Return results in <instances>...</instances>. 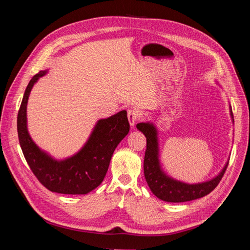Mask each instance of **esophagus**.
Wrapping results in <instances>:
<instances>
[{"instance_id": "34e87169", "label": "esophagus", "mask_w": 250, "mask_h": 250, "mask_svg": "<svg viewBox=\"0 0 250 250\" xmlns=\"http://www.w3.org/2000/svg\"><path fill=\"white\" fill-rule=\"evenodd\" d=\"M127 117H128V121H129L130 126L133 127L134 124L137 123V121L139 120V112L133 108H130V109H128Z\"/></svg>"}]
</instances>
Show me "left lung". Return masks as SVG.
Wrapping results in <instances>:
<instances>
[{"mask_svg":"<svg viewBox=\"0 0 250 250\" xmlns=\"http://www.w3.org/2000/svg\"><path fill=\"white\" fill-rule=\"evenodd\" d=\"M218 83V82H217ZM230 118L233 122L231 106H229ZM138 129L145 135L147 149L144 160V174L147 184L158 199L167 202H186L203 197L209 194L220 183L224 172L229 166V161L217 176L198 184H187L171 177L164 171L160 161V144L158 131L152 122H142L137 125Z\"/></svg>","mask_w":250,"mask_h":250,"instance_id":"1","label":"left lung"}]
</instances>
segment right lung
<instances>
[{
  "label": "right lung",
  "instance_id": "add662e5",
  "mask_svg": "<svg viewBox=\"0 0 250 250\" xmlns=\"http://www.w3.org/2000/svg\"><path fill=\"white\" fill-rule=\"evenodd\" d=\"M47 71L32 77L25 90L18 115V134L22 153L30 169L48 190L71 195H84L99 186L109 167L113 151L129 132L127 111L121 110L100 119L87 141L77 153L56 160L33 142L27 126V104L32 87Z\"/></svg>",
  "mask_w": 250,
  "mask_h": 250
}]
</instances>
